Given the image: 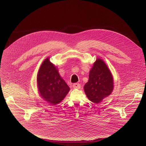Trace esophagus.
<instances>
[{"label": "esophagus", "mask_w": 146, "mask_h": 146, "mask_svg": "<svg viewBox=\"0 0 146 146\" xmlns=\"http://www.w3.org/2000/svg\"><path fill=\"white\" fill-rule=\"evenodd\" d=\"M73 87L75 89H80L81 86H80V84H78V83H74V84L73 85Z\"/></svg>", "instance_id": "1"}]
</instances>
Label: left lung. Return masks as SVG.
<instances>
[{
    "label": "left lung",
    "instance_id": "left-lung-1",
    "mask_svg": "<svg viewBox=\"0 0 146 146\" xmlns=\"http://www.w3.org/2000/svg\"><path fill=\"white\" fill-rule=\"evenodd\" d=\"M88 98L99 103L109 96L113 89V80L107 65L102 59H98L91 70L88 81L84 87Z\"/></svg>",
    "mask_w": 146,
    "mask_h": 146
}]
</instances>
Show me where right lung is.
<instances>
[{
    "label": "right lung",
    "mask_w": 146,
    "mask_h": 146,
    "mask_svg": "<svg viewBox=\"0 0 146 146\" xmlns=\"http://www.w3.org/2000/svg\"><path fill=\"white\" fill-rule=\"evenodd\" d=\"M40 95L45 100L56 105L64 99L70 90L55 66L47 58L41 64L37 77Z\"/></svg>",
    "instance_id": "obj_1"
}]
</instances>
